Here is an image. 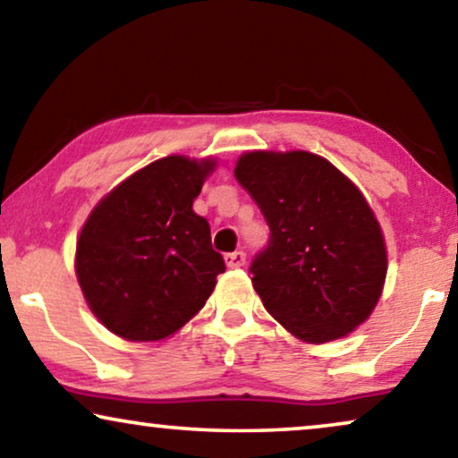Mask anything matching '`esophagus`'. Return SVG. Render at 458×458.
<instances>
[{
	"label": "esophagus",
	"instance_id": "34e87169",
	"mask_svg": "<svg viewBox=\"0 0 458 458\" xmlns=\"http://www.w3.org/2000/svg\"><path fill=\"white\" fill-rule=\"evenodd\" d=\"M225 262H227L229 268H240L243 267V262H246V252H243V250H237V252L225 254Z\"/></svg>",
	"mask_w": 458,
	"mask_h": 458
}]
</instances>
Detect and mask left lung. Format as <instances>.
Returning <instances> with one entry per match:
<instances>
[{"instance_id": "left-lung-1", "label": "left lung", "mask_w": 458, "mask_h": 458, "mask_svg": "<svg viewBox=\"0 0 458 458\" xmlns=\"http://www.w3.org/2000/svg\"><path fill=\"white\" fill-rule=\"evenodd\" d=\"M235 179L271 229L250 273L265 309L300 340L325 344L367 321L387 271L371 206L310 152H248Z\"/></svg>"}]
</instances>
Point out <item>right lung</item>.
Masks as SVG:
<instances>
[{
    "mask_svg": "<svg viewBox=\"0 0 458 458\" xmlns=\"http://www.w3.org/2000/svg\"><path fill=\"white\" fill-rule=\"evenodd\" d=\"M216 162L166 156L131 174L81 229L77 279L93 315L112 334L156 342L206 304L223 256L193 199Z\"/></svg>",
    "mask_w": 458,
    "mask_h": 458,
    "instance_id": "1",
    "label": "right lung"
}]
</instances>
